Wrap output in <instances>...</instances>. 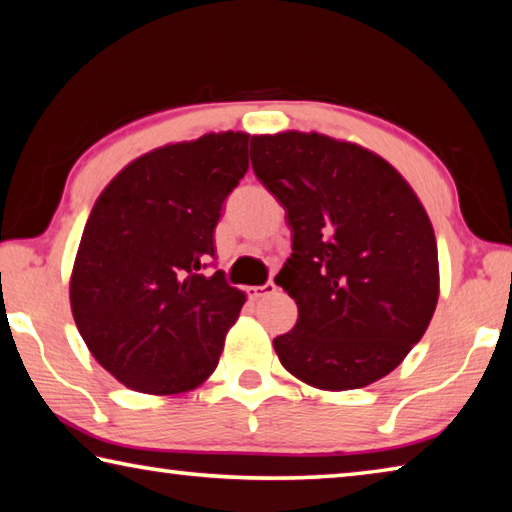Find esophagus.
Listing matches in <instances>:
<instances>
[{
  "label": "esophagus",
  "instance_id": "obj_1",
  "mask_svg": "<svg viewBox=\"0 0 512 512\" xmlns=\"http://www.w3.org/2000/svg\"><path fill=\"white\" fill-rule=\"evenodd\" d=\"M275 282H266V284H262V287H248V298H253V300H259V298H264V296H271V293H275Z\"/></svg>",
  "mask_w": 512,
  "mask_h": 512
}]
</instances>
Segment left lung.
Instances as JSON below:
<instances>
[{
    "label": "left lung",
    "mask_w": 512,
    "mask_h": 512,
    "mask_svg": "<svg viewBox=\"0 0 512 512\" xmlns=\"http://www.w3.org/2000/svg\"><path fill=\"white\" fill-rule=\"evenodd\" d=\"M250 162L291 228L275 284L296 300L298 323L273 341L282 366L323 391L386 377L438 302L436 235L420 198L377 153L320 133L255 135Z\"/></svg>",
    "instance_id": "left-lung-1"
}]
</instances>
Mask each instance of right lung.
<instances>
[{
	"label": "right lung",
	"instance_id": "right-lung-1",
	"mask_svg": "<svg viewBox=\"0 0 512 512\" xmlns=\"http://www.w3.org/2000/svg\"><path fill=\"white\" fill-rule=\"evenodd\" d=\"M246 133H207L144 153L94 203L69 280L92 357L140 393L201 386L223 352L246 293L214 257V228L248 171Z\"/></svg>",
	"mask_w": 512,
	"mask_h": 512
}]
</instances>
